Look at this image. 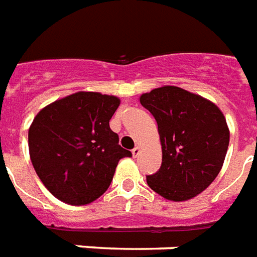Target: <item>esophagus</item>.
<instances>
[{
  "instance_id": "obj_1",
  "label": "esophagus",
  "mask_w": 257,
  "mask_h": 257,
  "mask_svg": "<svg viewBox=\"0 0 257 257\" xmlns=\"http://www.w3.org/2000/svg\"><path fill=\"white\" fill-rule=\"evenodd\" d=\"M131 153H133V157H138L139 154H141V147H139V146H137V147H135V149L133 150Z\"/></svg>"
}]
</instances>
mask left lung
Instances as JSON below:
<instances>
[{
    "label": "left lung",
    "mask_w": 257,
    "mask_h": 257,
    "mask_svg": "<svg viewBox=\"0 0 257 257\" xmlns=\"http://www.w3.org/2000/svg\"><path fill=\"white\" fill-rule=\"evenodd\" d=\"M154 115L162 146V166L147 184L171 202H186L206 190L220 172L229 128L216 104L176 86L139 96Z\"/></svg>",
    "instance_id": "left-lung-1"
}]
</instances>
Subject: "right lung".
Here are the masks:
<instances>
[{
	"label": "right lung",
	"instance_id": "right-lung-1",
	"mask_svg": "<svg viewBox=\"0 0 257 257\" xmlns=\"http://www.w3.org/2000/svg\"><path fill=\"white\" fill-rule=\"evenodd\" d=\"M120 104L115 95L78 91L45 106L29 127V154L49 192L71 206L103 195L122 158L110 119Z\"/></svg>",
	"mask_w": 257,
	"mask_h": 257
}]
</instances>
